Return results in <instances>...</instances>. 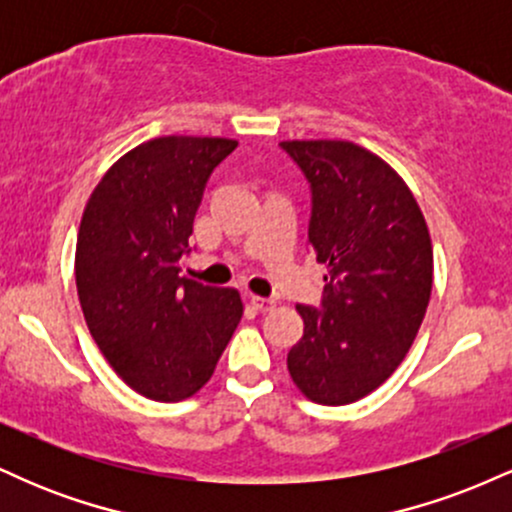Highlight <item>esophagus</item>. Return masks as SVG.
Instances as JSON below:
<instances>
[{
    "mask_svg": "<svg viewBox=\"0 0 512 512\" xmlns=\"http://www.w3.org/2000/svg\"><path fill=\"white\" fill-rule=\"evenodd\" d=\"M250 303L255 305V308L260 310V313H269V310H272L274 305H276L274 298H264V296H250Z\"/></svg>",
    "mask_w": 512,
    "mask_h": 512,
    "instance_id": "1",
    "label": "esophagus"
}]
</instances>
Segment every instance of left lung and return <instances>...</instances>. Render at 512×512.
<instances>
[{
  "instance_id": "obj_1",
  "label": "left lung",
  "mask_w": 512,
  "mask_h": 512,
  "mask_svg": "<svg viewBox=\"0 0 512 512\" xmlns=\"http://www.w3.org/2000/svg\"><path fill=\"white\" fill-rule=\"evenodd\" d=\"M310 185L308 243L327 267L320 308L296 305L289 373L317 404H351L407 356L433 286L419 204L383 158L351 142H281Z\"/></svg>"
}]
</instances>
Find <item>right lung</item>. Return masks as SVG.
<instances>
[{"label": "right lung", "mask_w": 512, "mask_h": 512, "mask_svg": "<svg viewBox=\"0 0 512 512\" xmlns=\"http://www.w3.org/2000/svg\"><path fill=\"white\" fill-rule=\"evenodd\" d=\"M221 137H161L115 163L84 209L76 291L98 349L156 402L192 397L236 332V289L180 276L214 168L236 151Z\"/></svg>", "instance_id": "1"}]
</instances>
